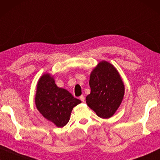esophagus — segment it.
Segmentation results:
<instances>
[{"label": "esophagus", "mask_w": 160, "mask_h": 160, "mask_svg": "<svg viewBox=\"0 0 160 160\" xmlns=\"http://www.w3.org/2000/svg\"><path fill=\"white\" fill-rule=\"evenodd\" d=\"M80 99L81 100V102H85V96H80Z\"/></svg>", "instance_id": "34e87169"}]
</instances>
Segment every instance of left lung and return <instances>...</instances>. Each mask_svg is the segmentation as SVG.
I'll return each instance as SVG.
<instances>
[{
  "label": "left lung",
  "mask_w": 160,
  "mask_h": 160,
  "mask_svg": "<svg viewBox=\"0 0 160 160\" xmlns=\"http://www.w3.org/2000/svg\"><path fill=\"white\" fill-rule=\"evenodd\" d=\"M86 103L101 118H111L122 102L125 87L120 74L109 62H100L90 76Z\"/></svg>",
  "instance_id": "obj_1"
}]
</instances>
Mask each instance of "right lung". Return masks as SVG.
<instances>
[{
  "label": "right lung",
  "mask_w": 160,
  "mask_h": 160,
  "mask_svg": "<svg viewBox=\"0 0 160 160\" xmlns=\"http://www.w3.org/2000/svg\"><path fill=\"white\" fill-rule=\"evenodd\" d=\"M35 100L42 115L58 128L67 124L73 107L81 103L67 90L57 87L49 74H45L38 81Z\"/></svg>",
  "instance_id": "add662e5"
}]
</instances>
